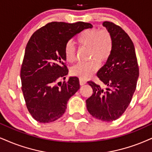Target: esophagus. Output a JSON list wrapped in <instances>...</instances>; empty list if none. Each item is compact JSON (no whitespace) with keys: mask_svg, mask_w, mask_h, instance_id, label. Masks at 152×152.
<instances>
[{"mask_svg":"<svg viewBox=\"0 0 152 152\" xmlns=\"http://www.w3.org/2000/svg\"><path fill=\"white\" fill-rule=\"evenodd\" d=\"M80 85H85V84H86V81H85V80L81 79V78H80Z\"/></svg>","mask_w":152,"mask_h":152,"instance_id":"esophagus-1","label":"esophagus"}]
</instances>
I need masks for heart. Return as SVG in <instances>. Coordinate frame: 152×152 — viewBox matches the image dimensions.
Listing matches in <instances>:
<instances>
[{
    "label": "heart",
    "mask_w": 152,
    "mask_h": 152,
    "mask_svg": "<svg viewBox=\"0 0 152 152\" xmlns=\"http://www.w3.org/2000/svg\"><path fill=\"white\" fill-rule=\"evenodd\" d=\"M77 43L80 46L89 48V57L91 61L80 63L71 68V74L81 79H87L99 68V63L106 62L111 55L113 48V39L107 29L99 30L95 28L82 31L77 38ZM65 60L73 63L76 59V51L70 43L64 48Z\"/></svg>",
    "instance_id": "b5f03b06"
}]
</instances>
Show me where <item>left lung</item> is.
Listing matches in <instances>:
<instances>
[{"label": "left lung", "mask_w": 152, "mask_h": 152, "mask_svg": "<svg viewBox=\"0 0 152 152\" xmlns=\"http://www.w3.org/2000/svg\"><path fill=\"white\" fill-rule=\"evenodd\" d=\"M103 26L113 39L111 55L96 74L106 88L87 82L93 94L86 104L94 118L110 122L121 117L130 104L139 77V67L134 44L128 34L113 22H104Z\"/></svg>", "instance_id": "8db88e82"}]
</instances>
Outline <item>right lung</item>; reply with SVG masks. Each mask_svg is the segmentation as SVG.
Listing matches in <instances>:
<instances>
[{
	"label": "right lung",
	"mask_w": 152,
	"mask_h": 152,
	"mask_svg": "<svg viewBox=\"0 0 152 152\" xmlns=\"http://www.w3.org/2000/svg\"><path fill=\"white\" fill-rule=\"evenodd\" d=\"M90 23L52 22L31 35L25 48L20 71L22 90L29 113L37 121L48 123L64 114L69 99L80 89L79 79L68 73L64 48L70 39L89 28Z\"/></svg>",
	"instance_id": "1"
}]
</instances>
